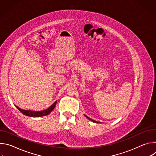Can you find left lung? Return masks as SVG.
Returning a JSON list of instances; mask_svg holds the SVG:
<instances>
[{
	"mask_svg": "<svg viewBox=\"0 0 156 156\" xmlns=\"http://www.w3.org/2000/svg\"><path fill=\"white\" fill-rule=\"evenodd\" d=\"M86 116V115H85ZM86 117L87 118V119H88L89 120H91V121H92V122H94V123H98V122H96V121H95V120H92L91 119H90V118H89V117H87V116H86Z\"/></svg>",
	"mask_w": 156,
	"mask_h": 156,
	"instance_id": "obj_1",
	"label": "left lung"
}]
</instances>
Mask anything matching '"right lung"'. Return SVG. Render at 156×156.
Masks as SVG:
<instances>
[{
	"label": "right lung",
	"mask_w": 156,
	"mask_h": 156,
	"mask_svg": "<svg viewBox=\"0 0 156 156\" xmlns=\"http://www.w3.org/2000/svg\"><path fill=\"white\" fill-rule=\"evenodd\" d=\"M57 101H55L51 106H50L48 108L44 110H42V111H32V110H23L19 107H18L17 106H16V107L20 111V112L23 114L24 115H27V116H29V117H42L44 115H47L49 114H50L52 111L54 110V108L55 107Z\"/></svg>",
	"instance_id": "add662e5"
}]
</instances>
